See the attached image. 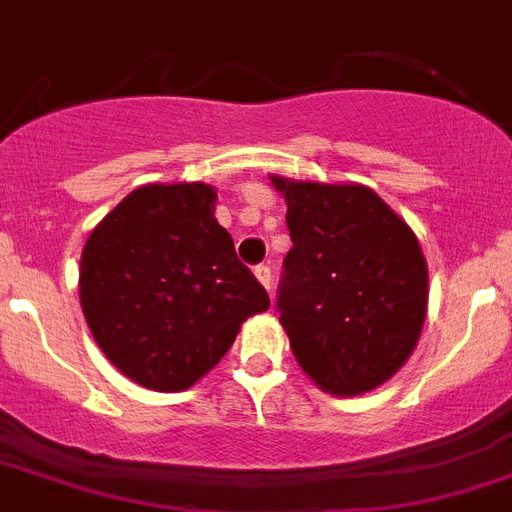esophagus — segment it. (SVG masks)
I'll return each mask as SVG.
<instances>
[{
  "label": "esophagus",
  "instance_id": "esophagus-1",
  "mask_svg": "<svg viewBox=\"0 0 512 512\" xmlns=\"http://www.w3.org/2000/svg\"><path fill=\"white\" fill-rule=\"evenodd\" d=\"M253 274H256V279H259L261 285L266 287V290H272V269L266 264H259L256 269H253Z\"/></svg>",
  "mask_w": 512,
  "mask_h": 512
}]
</instances>
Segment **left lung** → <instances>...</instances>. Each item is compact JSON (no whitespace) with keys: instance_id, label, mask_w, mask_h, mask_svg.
Listing matches in <instances>:
<instances>
[{"instance_id":"1","label":"left lung","mask_w":512,"mask_h":512,"mask_svg":"<svg viewBox=\"0 0 512 512\" xmlns=\"http://www.w3.org/2000/svg\"><path fill=\"white\" fill-rule=\"evenodd\" d=\"M272 183L285 194L292 238L277 290L292 355L323 391H373L412 355L425 323L417 238L365 186Z\"/></svg>"}]
</instances>
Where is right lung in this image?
<instances>
[{
    "instance_id": "right-lung-1",
    "label": "right lung",
    "mask_w": 512,
    "mask_h": 512,
    "mask_svg": "<svg viewBox=\"0 0 512 512\" xmlns=\"http://www.w3.org/2000/svg\"><path fill=\"white\" fill-rule=\"evenodd\" d=\"M204 183L142 186L85 243L80 303L103 355L134 383L183 391L233 347L269 295L214 220Z\"/></svg>"
}]
</instances>
